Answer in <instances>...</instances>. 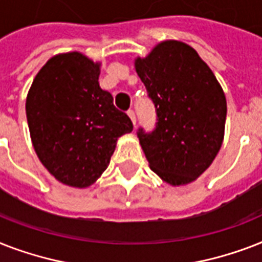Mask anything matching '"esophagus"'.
I'll use <instances>...</instances> for the list:
<instances>
[{"mask_svg":"<svg viewBox=\"0 0 262 262\" xmlns=\"http://www.w3.org/2000/svg\"><path fill=\"white\" fill-rule=\"evenodd\" d=\"M127 115L130 117L132 122H133V125H135V126H136V113H135V111L129 110V111H127Z\"/></svg>","mask_w":262,"mask_h":262,"instance_id":"1","label":"esophagus"}]
</instances>
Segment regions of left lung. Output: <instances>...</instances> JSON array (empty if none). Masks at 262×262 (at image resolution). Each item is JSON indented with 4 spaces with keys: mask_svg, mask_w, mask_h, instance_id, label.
Returning <instances> with one entry per match:
<instances>
[{
    "mask_svg": "<svg viewBox=\"0 0 262 262\" xmlns=\"http://www.w3.org/2000/svg\"><path fill=\"white\" fill-rule=\"evenodd\" d=\"M135 65L158 121L152 132L137 130L149 167L174 186L194 181L223 143V90L197 51L177 40L159 43Z\"/></svg>",
    "mask_w": 262,
    "mask_h": 262,
    "instance_id": "left-lung-1",
    "label": "left lung"
}]
</instances>
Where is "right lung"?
<instances>
[{"label": "right lung", "instance_id": "obj_1", "mask_svg": "<svg viewBox=\"0 0 262 262\" xmlns=\"http://www.w3.org/2000/svg\"><path fill=\"white\" fill-rule=\"evenodd\" d=\"M99 63L80 53L53 57L39 71L26 113L35 152L59 182L87 187L100 177L118 137L133 130L126 113L99 87Z\"/></svg>", "mask_w": 262, "mask_h": 262}]
</instances>
